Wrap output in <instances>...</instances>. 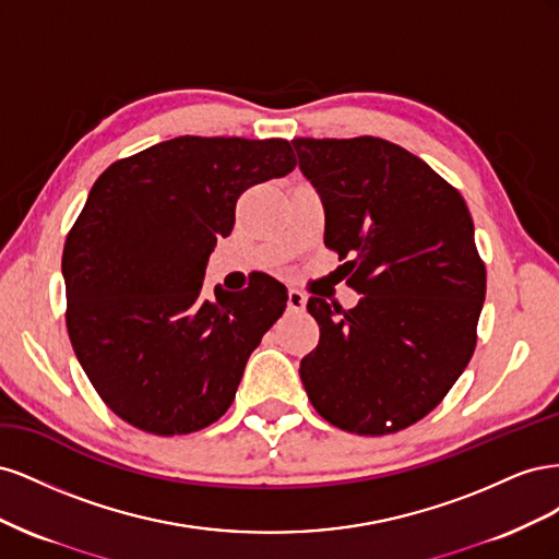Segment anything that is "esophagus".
I'll list each match as a JSON object with an SVG mask.
<instances>
[{
    "mask_svg": "<svg viewBox=\"0 0 559 559\" xmlns=\"http://www.w3.org/2000/svg\"><path fill=\"white\" fill-rule=\"evenodd\" d=\"M306 302H308L306 296L296 289H289V296H286V308H289V312H302L306 310Z\"/></svg>",
    "mask_w": 559,
    "mask_h": 559,
    "instance_id": "34e87169",
    "label": "esophagus"
}]
</instances>
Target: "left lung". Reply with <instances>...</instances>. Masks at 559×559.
I'll list each match as a JSON object with an SVG mask.
<instances>
[{
  "instance_id": "obj_1",
  "label": "left lung",
  "mask_w": 559,
  "mask_h": 559,
  "mask_svg": "<svg viewBox=\"0 0 559 559\" xmlns=\"http://www.w3.org/2000/svg\"><path fill=\"white\" fill-rule=\"evenodd\" d=\"M324 202V242L361 294L357 308L310 298L319 345L300 380L333 427L396 433L429 415L478 341L485 263L464 198L399 144L380 138L292 140Z\"/></svg>"
}]
</instances>
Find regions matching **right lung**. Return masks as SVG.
<instances>
[{"mask_svg": "<svg viewBox=\"0 0 559 559\" xmlns=\"http://www.w3.org/2000/svg\"><path fill=\"white\" fill-rule=\"evenodd\" d=\"M294 167L286 140L183 134L93 183L62 251L64 319L95 392L128 425L181 436L230 408L286 289L263 275L207 300L202 277L238 198Z\"/></svg>", "mask_w": 559, "mask_h": 559, "instance_id": "obj_1", "label": "right lung"}]
</instances>
